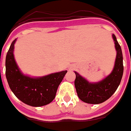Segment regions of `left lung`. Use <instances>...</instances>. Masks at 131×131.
Returning a JSON list of instances; mask_svg holds the SVG:
<instances>
[{
  "mask_svg": "<svg viewBox=\"0 0 131 131\" xmlns=\"http://www.w3.org/2000/svg\"><path fill=\"white\" fill-rule=\"evenodd\" d=\"M113 38L117 51L114 69L110 75L97 83H90L80 76L76 72L74 86L79 98L84 103L90 104H99L109 99L116 91L121 83L123 74V54L121 46L117 41L115 36Z\"/></svg>",
  "mask_w": 131,
  "mask_h": 131,
  "instance_id": "obj_1",
  "label": "left lung"
}]
</instances>
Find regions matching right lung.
<instances>
[{"mask_svg": "<svg viewBox=\"0 0 131 131\" xmlns=\"http://www.w3.org/2000/svg\"><path fill=\"white\" fill-rule=\"evenodd\" d=\"M16 40L10 44L6 58V76L10 88L17 98L28 105H46L54 99L59 85L67 71L39 78L25 76L17 67L13 57Z\"/></svg>", "mask_w": 131, "mask_h": 131, "instance_id": "add662e5", "label": "right lung"}]
</instances>
